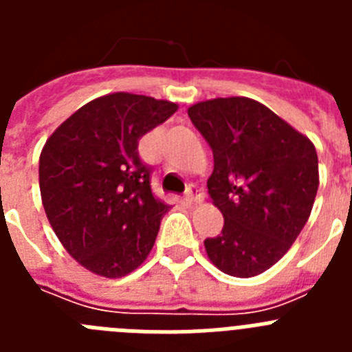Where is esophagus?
<instances>
[{
  "mask_svg": "<svg viewBox=\"0 0 352 352\" xmlns=\"http://www.w3.org/2000/svg\"><path fill=\"white\" fill-rule=\"evenodd\" d=\"M186 201H188V204H201L204 201V194L195 186H190L186 192Z\"/></svg>",
  "mask_w": 352,
  "mask_h": 352,
  "instance_id": "34e87169",
  "label": "esophagus"
}]
</instances>
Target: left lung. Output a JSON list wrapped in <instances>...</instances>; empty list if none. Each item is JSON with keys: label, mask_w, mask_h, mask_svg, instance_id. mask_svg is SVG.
I'll return each instance as SVG.
<instances>
[{"label": "left lung", "mask_w": 352, "mask_h": 352, "mask_svg": "<svg viewBox=\"0 0 352 352\" xmlns=\"http://www.w3.org/2000/svg\"><path fill=\"white\" fill-rule=\"evenodd\" d=\"M188 116L213 149L208 192L223 214L222 232L204 239L208 257L227 275H261L309 220L319 188L316 146L247 96L197 102Z\"/></svg>", "instance_id": "8db88e82"}]
</instances>
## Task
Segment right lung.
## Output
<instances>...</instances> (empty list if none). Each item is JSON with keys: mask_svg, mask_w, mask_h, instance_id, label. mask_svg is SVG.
<instances>
[{"mask_svg": "<svg viewBox=\"0 0 352 352\" xmlns=\"http://www.w3.org/2000/svg\"><path fill=\"white\" fill-rule=\"evenodd\" d=\"M176 111L169 100L111 93L77 109L43 144V210L65 250L88 272L120 278L153 248L170 206L151 192L138 146Z\"/></svg>", "mask_w": 352, "mask_h": 352, "instance_id": "add662e5", "label": "right lung"}]
</instances>
